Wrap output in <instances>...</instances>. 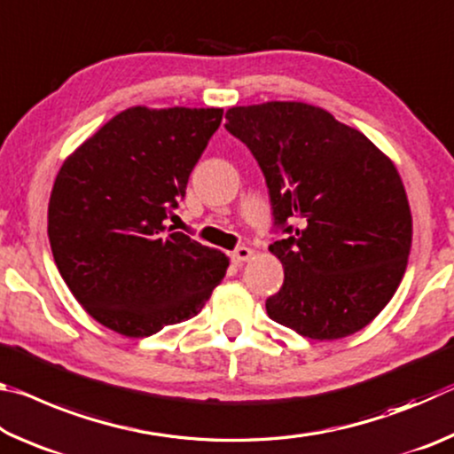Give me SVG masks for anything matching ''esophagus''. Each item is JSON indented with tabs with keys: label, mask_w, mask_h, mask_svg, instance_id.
<instances>
[{
	"label": "esophagus",
	"mask_w": 454,
	"mask_h": 454,
	"mask_svg": "<svg viewBox=\"0 0 454 454\" xmlns=\"http://www.w3.org/2000/svg\"><path fill=\"white\" fill-rule=\"evenodd\" d=\"M230 258H232L234 264H242V262H246V260L252 258V250L248 248V246H238L232 254H230Z\"/></svg>",
	"instance_id": "34e87169"
}]
</instances>
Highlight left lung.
Segmentation results:
<instances>
[{"mask_svg":"<svg viewBox=\"0 0 454 454\" xmlns=\"http://www.w3.org/2000/svg\"><path fill=\"white\" fill-rule=\"evenodd\" d=\"M226 129L256 158L270 196L278 325L314 340L364 328L403 280L412 242L395 164L358 129L302 102L230 107Z\"/></svg>","mask_w":454,"mask_h":454,"instance_id":"left-lung-1","label":"left lung"}]
</instances>
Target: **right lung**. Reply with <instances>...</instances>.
Here are the masks:
<instances>
[{
    "instance_id": "add662e5",
    "label": "right lung",
    "mask_w": 454,
    "mask_h": 454,
    "mask_svg": "<svg viewBox=\"0 0 454 454\" xmlns=\"http://www.w3.org/2000/svg\"><path fill=\"white\" fill-rule=\"evenodd\" d=\"M222 114L129 107L59 168L53 260L75 301L114 333L144 338L196 317L224 278L222 252L166 226Z\"/></svg>"
}]
</instances>
